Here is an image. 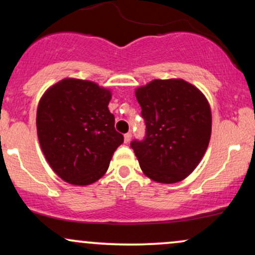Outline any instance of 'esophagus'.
Returning a JSON list of instances; mask_svg holds the SVG:
<instances>
[{"mask_svg": "<svg viewBox=\"0 0 255 255\" xmlns=\"http://www.w3.org/2000/svg\"><path fill=\"white\" fill-rule=\"evenodd\" d=\"M130 139H131V133H126L125 134V142H126V144H128V142L130 141Z\"/></svg>", "mask_w": 255, "mask_h": 255, "instance_id": "obj_1", "label": "esophagus"}]
</instances>
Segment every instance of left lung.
I'll return each instance as SVG.
<instances>
[{
	"label": "left lung",
	"instance_id": "1",
	"mask_svg": "<svg viewBox=\"0 0 255 255\" xmlns=\"http://www.w3.org/2000/svg\"><path fill=\"white\" fill-rule=\"evenodd\" d=\"M146 136L130 142L141 170L159 183L188 176L204 157L211 137L212 116L200 90L182 79L152 80L135 90Z\"/></svg>",
	"mask_w": 255,
	"mask_h": 255
}]
</instances>
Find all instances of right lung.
Masks as SVG:
<instances>
[{"label": "right lung", "instance_id": "1", "mask_svg": "<svg viewBox=\"0 0 255 255\" xmlns=\"http://www.w3.org/2000/svg\"><path fill=\"white\" fill-rule=\"evenodd\" d=\"M110 90L66 78L45 91L37 109V134L49 165L66 182L87 186L107 172L124 135L109 111Z\"/></svg>", "mask_w": 255, "mask_h": 255}]
</instances>
